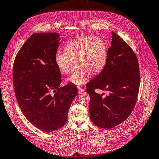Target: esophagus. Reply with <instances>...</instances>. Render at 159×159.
Instances as JSON below:
<instances>
[{"mask_svg": "<svg viewBox=\"0 0 159 159\" xmlns=\"http://www.w3.org/2000/svg\"><path fill=\"white\" fill-rule=\"evenodd\" d=\"M84 89H82V88H80V87H79L78 88V92H79V93H82V92H84Z\"/></svg>", "mask_w": 159, "mask_h": 159, "instance_id": "obj_1", "label": "esophagus"}]
</instances>
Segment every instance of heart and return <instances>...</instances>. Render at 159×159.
I'll return each mask as SVG.
<instances>
[{
    "label": "heart",
    "mask_w": 159,
    "mask_h": 159,
    "mask_svg": "<svg viewBox=\"0 0 159 159\" xmlns=\"http://www.w3.org/2000/svg\"><path fill=\"white\" fill-rule=\"evenodd\" d=\"M65 52L57 51L54 60L58 69L64 74L72 70L74 62L80 69L73 73L66 82L81 86L89 81L93 73L98 74L104 69L108 58V49L104 40L93 36L76 38L64 47Z\"/></svg>",
    "instance_id": "b5f03b06"
}]
</instances>
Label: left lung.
Wrapping results in <instances>:
<instances>
[{
    "mask_svg": "<svg viewBox=\"0 0 159 159\" xmlns=\"http://www.w3.org/2000/svg\"><path fill=\"white\" fill-rule=\"evenodd\" d=\"M111 33L107 64L100 74L86 85L90 97V119L97 126L104 129L113 128L128 118L136 103L140 85L136 54L118 34ZM95 89L109 94L103 98L94 92Z\"/></svg>",
    "mask_w": 159,
    "mask_h": 159,
    "instance_id": "left-lung-1",
    "label": "left lung"
}]
</instances>
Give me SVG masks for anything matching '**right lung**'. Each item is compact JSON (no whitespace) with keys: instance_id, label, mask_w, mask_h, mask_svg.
Segmentation results:
<instances>
[{"instance_id":"add662e5","label":"right lung","mask_w":159,"mask_h":159,"mask_svg":"<svg viewBox=\"0 0 159 159\" xmlns=\"http://www.w3.org/2000/svg\"><path fill=\"white\" fill-rule=\"evenodd\" d=\"M60 39L57 33L33 34L13 63V86L19 107L26 119L44 132L64 126L77 94V88L72 84L59 87L61 74L54 56Z\"/></svg>"}]
</instances>
